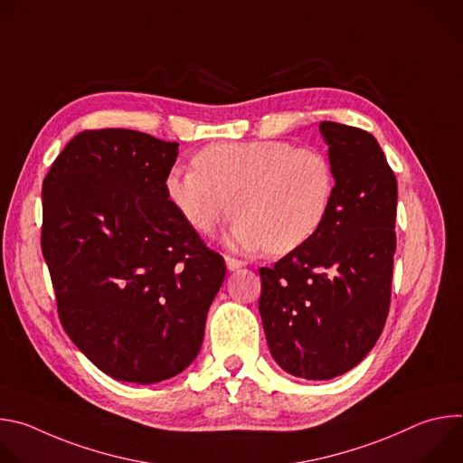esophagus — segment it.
<instances>
[{
	"label": "esophagus",
	"mask_w": 463,
	"mask_h": 463,
	"mask_svg": "<svg viewBox=\"0 0 463 463\" xmlns=\"http://www.w3.org/2000/svg\"><path fill=\"white\" fill-rule=\"evenodd\" d=\"M225 263H227V269L229 271H238L243 266V261H240V260H236L232 256H225Z\"/></svg>",
	"instance_id": "1"
}]
</instances>
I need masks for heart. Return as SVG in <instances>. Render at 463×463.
Here are the masks:
<instances>
[{
  "mask_svg": "<svg viewBox=\"0 0 463 463\" xmlns=\"http://www.w3.org/2000/svg\"><path fill=\"white\" fill-rule=\"evenodd\" d=\"M192 163L168 170L170 205L202 234H213L232 205L231 240L245 252L300 249L318 234L335 197L329 157L289 141L218 143Z\"/></svg>",
  "mask_w": 463,
  "mask_h": 463,
  "instance_id": "obj_1",
  "label": "heart"
}]
</instances>
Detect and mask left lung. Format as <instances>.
<instances>
[{"instance_id":"obj_1","label":"left lung","mask_w":463,"mask_h":463,"mask_svg":"<svg viewBox=\"0 0 463 463\" xmlns=\"http://www.w3.org/2000/svg\"><path fill=\"white\" fill-rule=\"evenodd\" d=\"M335 197L318 234L261 268L258 309L273 359L288 373L324 381L357 366L390 307L398 181L375 137L320 122Z\"/></svg>"}]
</instances>
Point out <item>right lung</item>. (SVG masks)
Instances as JSON below:
<instances>
[{"label": "right lung", "instance_id": "add662e5", "mask_svg": "<svg viewBox=\"0 0 463 463\" xmlns=\"http://www.w3.org/2000/svg\"><path fill=\"white\" fill-rule=\"evenodd\" d=\"M177 143L75 136L43 179L42 252L65 334L104 373L150 384L200 354L225 260L170 205Z\"/></svg>", "mask_w": 463, "mask_h": 463}]
</instances>
